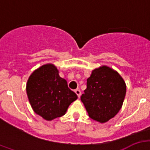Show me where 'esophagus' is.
<instances>
[{
	"mask_svg": "<svg viewBox=\"0 0 150 150\" xmlns=\"http://www.w3.org/2000/svg\"><path fill=\"white\" fill-rule=\"evenodd\" d=\"M75 93H76V94L78 95V98H80V97H81V91L79 90V89H76V90L75 91Z\"/></svg>",
	"mask_w": 150,
	"mask_h": 150,
	"instance_id": "obj_1",
	"label": "esophagus"
}]
</instances>
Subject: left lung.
Listing matches in <instances>:
<instances>
[{"mask_svg": "<svg viewBox=\"0 0 150 150\" xmlns=\"http://www.w3.org/2000/svg\"><path fill=\"white\" fill-rule=\"evenodd\" d=\"M125 93L126 85L121 75L112 68L102 65L92 70L81 99L89 117L104 123L118 113Z\"/></svg>", "mask_w": 150, "mask_h": 150, "instance_id": "obj_1", "label": "left lung"}]
</instances>
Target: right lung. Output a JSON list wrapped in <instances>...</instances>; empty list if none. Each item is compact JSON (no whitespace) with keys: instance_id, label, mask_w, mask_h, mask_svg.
<instances>
[{"instance_id":"1","label":"right lung","mask_w":150,"mask_h":150,"mask_svg":"<svg viewBox=\"0 0 150 150\" xmlns=\"http://www.w3.org/2000/svg\"><path fill=\"white\" fill-rule=\"evenodd\" d=\"M26 91L33 111L48 121L65 115L70 104L78 99L66 80L59 76L57 67L50 63L30 75Z\"/></svg>"}]
</instances>
